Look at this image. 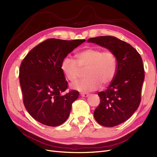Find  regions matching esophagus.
I'll return each mask as SVG.
<instances>
[{
	"mask_svg": "<svg viewBox=\"0 0 157 157\" xmlns=\"http://www.w3.org/2000/svg\"><path fill=\"white\" fill-rule=\"evenodd\" d=\"M80 96H82V97H87V96H88L89 94L88 93H80Z\"/></svg>",
	"mask_w": 157,
	"mask_h": 157,
	"instance_id": "1",
	"label": "esophagus"
}]
</instances>
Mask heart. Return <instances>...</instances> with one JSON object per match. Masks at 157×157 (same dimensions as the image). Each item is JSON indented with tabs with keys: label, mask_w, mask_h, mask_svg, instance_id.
<instances>
[{
	"label": "heart",
	"mask_w": 157,
	"mask_h": 157,
	"mask_svg": "<svg viewBox=\"0 0 157 157\" xmlns=\"http://www.w3.org/2000/svg\"><path fill=\"white\" fill-rule=\"evenodd\" d=\"M77 61L71 56H65L61 63V69L68 80L74 82L87 69L86 78L71 84V88L80 92H91L100 86L110 84L117 71L115 54L109 50L89 48L78 52Z\"/></svg>",
	"instance_id": "1"
}]
</instances>
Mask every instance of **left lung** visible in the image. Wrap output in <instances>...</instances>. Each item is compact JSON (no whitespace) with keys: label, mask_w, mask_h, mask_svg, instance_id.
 Returning a JSON list of instances; mask_svg holds the SVG:
<instances>
[{"label":"left lung","mask_w":157,"mask_h":157,"mask_svg":"<svg viewBox=\"0 0 157 157\" xmlns=\"http://www.w3.org/2000/svg\"><path fill=\"white\" fill-rule=\"evenodd\" d=\"M88 42L105 47L117 57L115 77L107 89L98 92L100 103L94 112L99 124L115 126L127 121L140 105L145 78L143 61L134 47L115 36L90 38Z\"/></svg>","instance_id":"left-lung-1"}]
</instances>
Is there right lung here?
Returning <instances> with one entry per match:
<instances>
[{"instance_id": "obj_1", "label": "right lung", "mask_w": 157, "mask_h": 157, "mask_svg": "<svg viewBox=\"0 0 157 157\" xmlns=\"http://www.w3.org/2000/svg\"><path fill=\"white\" fill-rule=\"evenodd\" d=\"M85 41L48 39L33 48L20 68L23 104L30 115L42 124L58 126L67 119L78 92L70 90L61 69L65 56Z\"/></svg>"}]
</instances>
